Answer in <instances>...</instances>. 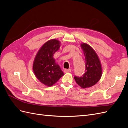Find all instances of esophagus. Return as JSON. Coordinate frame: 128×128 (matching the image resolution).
I'll list each match as a JSON object with an SVG mask.
<instances>
[{
	"label": "esophagus",
	"mask_w": 128,
	"mask_h": 128,
	"mask_svg": "<svg viewBox=\"0 0 128 128\" xmlns=\"http://www.w3.org/2000/svg\"><path fill=\"white\" fill-rule=\"evenodd\" d=\"M64 72H72L71 69H64Z\"/></svg>",
	"instance_id": "obj_1"
}]
</instances>
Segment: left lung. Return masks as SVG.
Returning a JSON list of instances; mask_svg holds the SVG:
<instances>
[{"mask_svg": "<svg viewBox=\"0 0 128 128\" xmlns=\"http://www.w3.org/2000/svg\"><path fill=\"white\" fill-rule=\"evenodd\" d=\"M86 59V70L82 77H74L76 83L83 88L94 86L100 80L102 74V64L97 54L91 46L81 43Z\"/></svg>", "mask_w": 128, "mask_h": 128, "instance_id": "obj_1", "label": "left lung"}]
</instances>
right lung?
Masks as SVG:
<instances>
[{"mask_svg": "<svg viewBox=\"0 0 128 128\" xmlns=\"http://www.w3.org/2000/svg\"><path fill=\"white\" fill-rule=\"evenodd\" d=\"M60 45V41L56 39L47 41L38 50L34 59L32 66L34 74L38 80L46 86H53L64 75L53 58Z\"/></svg>", "mask_w": 128, "mask_h": 128, "instance_id": "obj_1", "label": "right lung"}]
</instances>
